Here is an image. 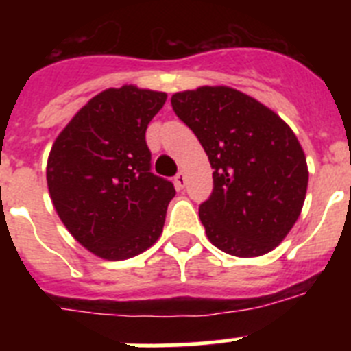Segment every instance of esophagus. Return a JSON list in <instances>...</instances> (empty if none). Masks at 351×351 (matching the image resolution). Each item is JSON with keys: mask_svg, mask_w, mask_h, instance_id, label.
Instances as JSON below:
<instances>
[{"mask_svg": "<svg viewBox=\"0 0 351 351\" xmlns=\"http://www.w3.org/2000/svg\"><path fill=\"white\" fill-rule=\"evenodd\" d=\"M173 184H176V188H178V190H182V188H184V186H186L184 172H179L178 176L173 178Z\"/></svg>", "mask_w": 351, "mask_h": 351, "instance_id": "1", "label": "esophagus"}]
</instances>
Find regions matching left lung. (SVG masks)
Segmentation results:
<instances>
[{"mask_svg":"<svg viewBox=\"0 0 351 351\" xmlns=\"http://www.w3.org/2000/svg\"><path fill=\"white\" fill-rule=\"evenodd\" d=\"M170 101L214 169L213 193L198 209L210 243L243 258L274 250L295 225L308 190L295 133L271 108L226 86L176 93Z\"/></svg>","mask_w":351,"mask_h":351,"instance_id":"obj_1","label":"left lung"}]
</instances>
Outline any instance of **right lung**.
I'll return each mask as SVG.
<instances>
[{
	"instance_id": "obj_1",
	"label": "right lung",
	"mask_w": 351,
	"mask_h": 351,
	"mask_svg": "<svg viewBox=\"0 0 351 351\" xmlns=\"http://www.w3.org/2000/svg\"><path fill=\"white\" fill-rule=\"evenodd\" d=\"M165 100V93L137 86L105 89L52 145L47 186L56 213L100 258H132L163 230L176 190L151 172L145 130Z\"/></svg>"
}]
</instances>
